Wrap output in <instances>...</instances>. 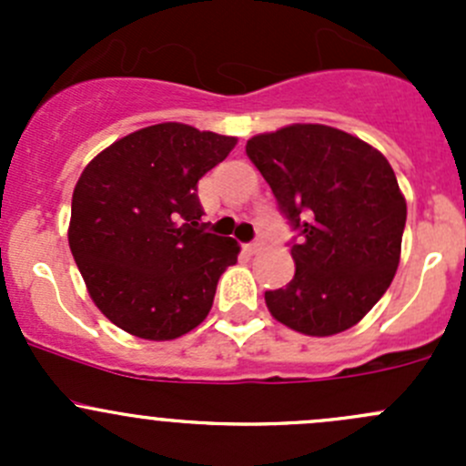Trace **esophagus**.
<instances>
[{"mask_svg":"<svg viewBox=\"0 0 466 466\" xmlns=\"http://www.w3.org/2000/svg\"><path fill=\"white\" fill-rule=\"evenodd\" d=\"M261 248H263V241H261V238H257V241H252L250 246H248V250H250L252 255H255V252H259Z\"/></svg>","mask_w":466,"mask_h":466,"instance_id":"obj_1","label":"esophagus"}]
</instances>
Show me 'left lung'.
Instances as JSON below:
<instances>
[{
    "label": "left lung",
    "instance_id": "left-lung-1",
    "mask_svg": "<svg viewBox=\"0 0 466 466\" xmlns=\"http://www.w3.org/2000/svg\"><path fill=\"white\" fill-rule=\"evenodd\" d=\"M298 237L295 275L266 290L272 318L307 336H333L363 320L397 272L406 200L388 159L363 139L295 124L246 144Z\"/></svg>",
    "mask_w": 466,
    "mask_h": 466
}]
</instances>
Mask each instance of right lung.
I'll use <instances>...</instances> for the list:
<instances>
[{
    "mask_svg": "<svg viewBox=\"0 0 466 466\" xmlns=\"http://www.w3.org/2000/svg\"><path fill=\"white\" fill-rule=\"evenodd\" d=\"M237 139L157 124L107 146L81 173L69 248L103 316L146 340H173L214 304L234 238L207 232L198 180Z\"/></svg>",
    "mask_w": 466,
    "mask_h": 466,
    "instance_id": "right-lung-1",
    "label": "right lung"
}]
</instances>
